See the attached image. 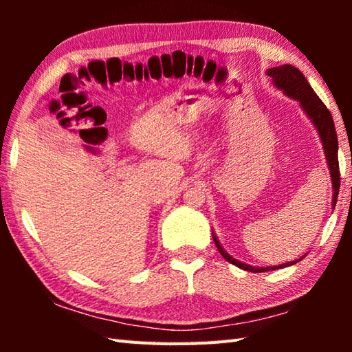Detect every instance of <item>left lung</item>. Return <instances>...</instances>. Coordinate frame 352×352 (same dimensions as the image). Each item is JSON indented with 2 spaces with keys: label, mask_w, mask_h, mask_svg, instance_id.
Listing matches in <instances>:
<instances>
[{
  "label": "left lung",
  "mask_w": 352,
  "mask_h": 352,
  "mask_svg": "<svg viewBox=\"0 0 352 352\" xmlns=\"http://www.w3.org/2000/svg\"><path fill=\"white\" fill-rule=\"evenodd\" d=\"M267 76L272 77L273 85H275L278 90H283L285 96H289L300 102L302 111L306 113V116L311 119L314 127L317 129L320 141L324 148L327 168H329V172H331L332 210H333L337 204L338 189H340V170H338V140H337L336 126H333L331 113L326 109V105L321 102L320 98L317 96V93L312 90V87L309 85L306 77L302 76L301 71L295 68L294 65H281V67L267 69ZM212 239H214V243H216L219 253L223 256V259L231 262V264L236 267H239L242 270L253 272V273L284 269V267L294 265L305 258V256H301L300 259L285 262V264L273 265V267H253V265L243 264V262L234 259L233 256L226 253L223 247L220 245V242L217 239V236L214 234V231H212Z\"/></svg>",
  "instance_id": "obj_1"
}]
</instances>
